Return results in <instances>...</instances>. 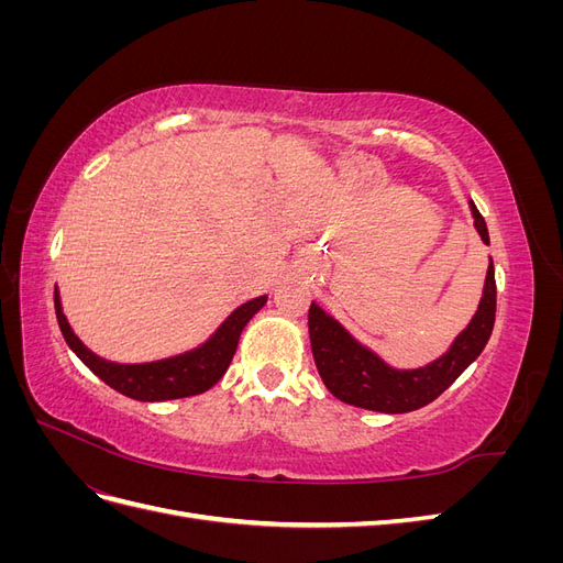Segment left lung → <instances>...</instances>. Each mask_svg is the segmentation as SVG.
<instances>
[{"mask_svg": "<svg viewBox=\"0 0 563 563\" xmlns=\"http://www.w3.org/2000/svg\"><path fill=\"white\" fill-rule=\"evenodd\" d=\"M470 211L482 242L490 244L484 218L476 211L472 199ZM493 321H496V267H493V258H488L484 294L474 317L439 360L420 368L389 366L378 352L360 343L343 323L327 310H321L314 300L308 314L312 354L323 385L335 399L378 413H408L434 401L484 352Z\"/></svg>", "mask_w": 563, "mask_h": 563, "instance_id": "8db88e82", "label": "left lung"}]
</instances>
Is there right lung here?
Listing matches in <instances>:
<instances>
[{
    "label": "right lung",
    "mask_w": 563,
    "mask_h": 563,
    "mask_svg": "<svg viewBox=\"0 0 563 563\" xmlns=\"http://www.w3.org/2000/svg\"><path fill=\"white\" fill-rule=\"evenodd\" d=\"M265 302L267 296H258L240 305V308L211 333L209 340H203L199 347L190 352L145 364H117L103 360V356H98L81 343L70 323H67V317L63 314L58 286L54 291L58 327L63 331L67 347H70L84 362V366H89V371H93L106 385L122 391L124 397H131L135 401L183 399L211 389L225 376V371L236 352V345H240V335L244 327L253 319L255 312L265 308Z\"/></svg>",
    "instance_id": "add662e5"
}]
</instances>
